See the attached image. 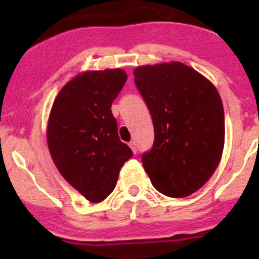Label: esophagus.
<instances>
[{
  "label": "esophagus",
  "mask_w": 259,
  "mask_h": 259,
  "mask_svg": "<svg viewBox=\"0 0 259 259\" xmlns=\"http://www.w3.org/2000/svg\"><path fill=\"white\" fill-rule=\"evenodd\" d=\"M129 146H130V148H132L133 152H134V153H136V151H138V148H136V144H135V141L129 142Z\"/></svg>",
  "instance_id": "1"
}]
</instances>
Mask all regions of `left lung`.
Returning <instances> with one entry per match:
<instances>
[{
    "instance_id": "1",
    "label": "left lung",
    "mask_w": 259,
    "mask_h": 259,
    "mask_svg": "<svg viewBox=\"0 0 259 259\" xmlns=\"http://www.w3.org/2000/svg\"><path fill=\"white\" fill-rule=\"evenodd\" d=\"M152 115L154 142L142 165L154 189L168 197L192 195L221 163L224 109L215 86L194 68L171 61L134 69Z\"/></svg>"
}]
</instances>
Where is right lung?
<instances>
[{"label":"right lung","instance_id":"1","mask_svg":"<svg viewBox=\"0 0 259 259\" xmlns=\"http://www.w3.org/2000/svg\"><path fill=\"white\" fill-rule=\"evenodd\" d=\"M126 79L120 68L80 73L61 89L49 115L46 138L53 163L94 203L114 190L120 168L133 156L111 111Z\"/></svg>","mask_w":259,"mask_h":259}]
</instances>
